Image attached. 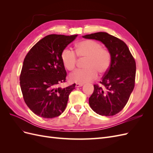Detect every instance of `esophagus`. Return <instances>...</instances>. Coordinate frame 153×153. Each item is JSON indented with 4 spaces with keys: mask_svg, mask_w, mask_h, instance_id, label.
<instances>
[{
    "mask_svg": "<svg viewBox=\"0 0 153 153\" xmlns=\"http://www.w3.org/2000/svg\"><path fill=\"white\" fill-rule=\"evenodd\" d=\"M83 85H84L83 84H79V83H76L75 86H76V87H82Z\"/></svg>",
    "mask_w": 153,
    "mask_h": 153,
    "instance_id": "esophagus-1",
    "label": "esophagus"
}]
</instances>
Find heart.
<instances>
[{"label":"heart","mask_w":153,"mask_h":153,"mask_svg":"<svg viewBox=\"0 0 153 153\" xmlns=\"http://www.w3.org/2000/svg\"><path fill=\"white\" fill-rule=\"evenodd\" d=\"M75 52L65 48L61 55L63 65L69 71L75 69L77 56L80 59H86L85 68L72 73L69 76L71 81L84 84L94 80L98 76V73L103 75L108 71L112 61L111 53L107 49L103 48L101 43L91 39L82 41L76 44Z\"/></svg>","instance_id":"1"}]
</instances>
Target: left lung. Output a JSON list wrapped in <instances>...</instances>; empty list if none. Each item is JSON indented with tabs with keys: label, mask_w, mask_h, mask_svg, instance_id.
Returning <instances> with one entry per match:
<instances>
[{
	"label": "left lung",
	"mask_w": 153,
	"mask_h": 153,
	"mask_svg": "<svg viewBox=\"0 0 153 153\" xmlns=\"http://www.w3.org/2000/svg\"><path fill=\"white\" fill-rule=\"evenodd\" d=\"M83 38L101 41L111 53L112 61L108 71L100 84L94 85V90L89 102L96 113L113 116L124 108L135 87V59L123 41L106 32H96Z\"/></svg>",
	"instance_id": "8db88e82"
}]
</instances>
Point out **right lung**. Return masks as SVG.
Wrapping results in <instances>:
<instances>
[{
  "mask_svg": "<svg viewBox=\"0 0 153 153\" xmlns=\"http://www.w3.org/2000/svg\"><path fill=\"white\" fill-rule=\"evenodd\" d=\"M77 36L48 35L26 55L20 76V87L25 103L39 117H58L66 107L76 84L63 89L56 87L66 82L67 75L61 55Z\"/></svg>",
  "mask_w": 153,
  "mask_h": 153,
  "instance_id": "add662e5",
  "label": "right lung"
}]
</instances>
